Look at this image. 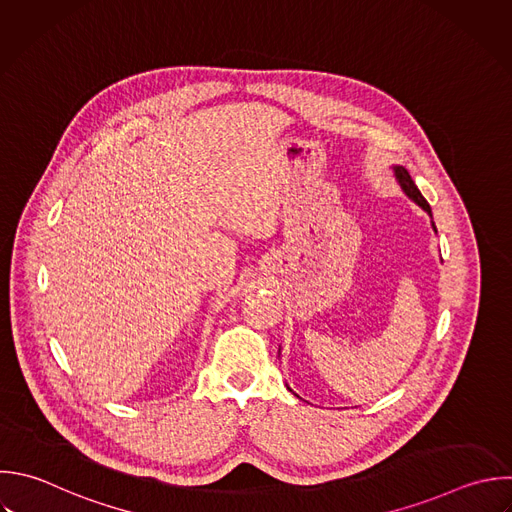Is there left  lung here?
Wrapping results in <instances>:
<instances>
[{"instance_id":"1","label":"left lung","mask_w":512,"mask_h":512,"mask_svg":"<svg viewBox=\"0 0 512 512\" xmlns=\"http://www.w3.org/2000/svg\"><path fill=\"white\" fill-rule=\"evenodd\" d=\"M394 172H396V178H398V182H400L402 190L406 192V196H408V198H412L420 208H424V210L430 214V206H428V202L424 200V196L420 194V190L416 188V184L412 182L410 174H408L402 166H396V168H394Z\"/></svg>"}]
</instances>
